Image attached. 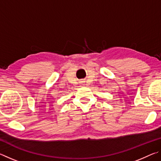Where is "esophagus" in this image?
Returning a JSON list of instances; mask_svg holds the SVG:
<instances>
[{"mask_svg":"<svg viewBox=\"0 0 161 161\" xmlns=\"http://www.w3.org/2000/svg\"><path fill=\"white\" fill-rule=\"evenodd\" d=\"M81 84H82V85H84V84H83V83H81Z\"/></svg>","mask_w":161,"mask_h":161,"instance_id":"1","label":"esophagus"}]
</instances>
